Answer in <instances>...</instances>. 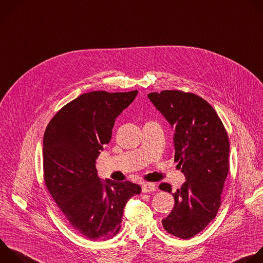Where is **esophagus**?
Wrapping results in <instances>:
<instances>
[{"label":"esophagus","mask_w":263,"mask_h":263,"mask_svg":"<svg viewBox=\"0 0 263 263\" xmlns=\"http://www.w3.org/2000/svg\"><path fill=\"white\" fill-rule=\"evenodd\" d=\"M157 187L155 184L153 183H146V184H143L142 185V192L143 193H147V192H154L156 191Z\"/></svg>","instance_id":"esophagus-1"}]
</instances>
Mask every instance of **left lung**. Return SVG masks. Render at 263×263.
I'll list each match as a JSON object with an SVG mask.
<instances>
[{
  "mask_svg": "<svg viewBox=\"0 0 263 263\" xmlns=\"http://www.w3.org/2000/svg\"><path fill=\"white\" fill-rule=\"evenodd\" d=\"M147 98L173 129L174 161L186 178L174 193L167 183L159 186L174 197V206L162 224L168 233L188 239L219 211L229 170V138L215 109L195 94L162 91Z\"/></svg>",
  "mask_w": 263,
  "mask_h": 263,
  "instance_id": "obj_1",
  "label": "left lung"
}]
</instances>
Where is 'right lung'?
<instances>
[{"mask_svg":"<svg viewBox=\"0 0 263 263\" xmlns=\"http://www.w3.org/2000/svg\"><path fill=\"white\" fill-rule=\"evenodd\" d=\"M137 93L82 94L52 118L44 133L45 185L71 226L90 239L112 238L121 229L127 201L141 192L131 182L101 181L96 169L117 118Z\"/></svg>","mask_w":263,"mask_h":263,"instance_id":"add662e5","label":"right lung"}]
</instances>
